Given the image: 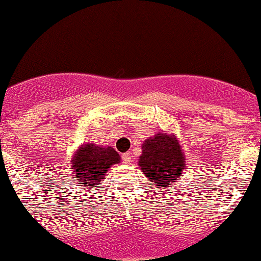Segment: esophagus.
Returning <instances> with one entry per match:
<instances>
[{"label": "esophagus", "mask_w": 261, "mask_h": 261, "mask_svg": "<svg viewBox=\"0 0 261 261\" xmlns=\"http://www.w3.org/2000/svg\"><path fill=\"white\" fill-rule=\"evenodd\" d=\"M122 159H123V162H124V163H130V160H132V155H130V153H129V152L123 153V154H122Z\"/></svg>", "instance_id": "obj_1"}]
</instances>
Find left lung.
<instances>
[{
    "mask_svg": "<svg viewBox=\"0 0 261 261\" xmlns=\"http://www.w3.org/2000/svg\"><path fill=\"white\" fill-rule=\"evenodd\" d=\"M139 166L149 181L160 189L170 188L183 176L187 158L176 135L159 132L142 144Z\"/></svg>",
    "mask_w": 261,
    "mask_h": 261,
    "instance_id": "left-lung-1",
    "label": "left lung"
}]
</instances>
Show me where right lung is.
<instances>
[{
  "label": "right lung",
  "mask_w": 261,
  "mask_h": 261,
  "mask_svg": "<svg viewBox=\"0 0 261 261\" xmlns=\"http://www.w3.org/2000/svg\"><path fill=\"white\" fill-rule=\"evenodd\" d=\"M121 163V156L110 146H98L94 142L83 144L74 151L71 169L78 187L91 188L99 185L109 167Z\"/></svg>",
  "instance_id": "right-lung-1"
}]
</instances>
